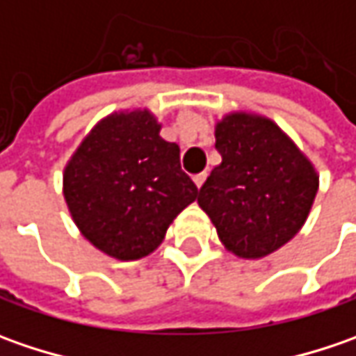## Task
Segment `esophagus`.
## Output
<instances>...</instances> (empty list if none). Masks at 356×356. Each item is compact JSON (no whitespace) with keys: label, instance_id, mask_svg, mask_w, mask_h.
I'll use <instances>...</instances> for the list:
<instances>
[{"label":"esophagus","instance_id":"34e87169","mask_svg":"<svg viewBox=\"0 0 356 356\" xmlns=\"http://www.w3.org/2000/svg\"><path fill=\"white\" fill-rule=\"evenodd\" d=\"M194 182H196V186H198V188H202V186H204V182H206V172L196 174V176H194Z\"/></svg>","mask_w":356,"mask_h":356}]
</instances>
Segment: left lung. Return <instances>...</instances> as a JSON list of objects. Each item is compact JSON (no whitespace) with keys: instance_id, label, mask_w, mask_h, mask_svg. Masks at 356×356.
<instances>
[{"instance_id":"obj_1","label":"left lung","mask_w":356,"mask_h":356,"mask_svg":"<svg viewBox=\"0 0 356 356\" xmlns=\"http://www.w3.org/2000/svg\"><path fill=\"white\" fill-rule=\"evenodd\" d=\"M222 162L200 188L227 252L259 259L293 239L319 190V174L271 118L236 111L216 124Z\"/></svg>"}]
</instances>
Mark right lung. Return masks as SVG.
<instances>
[{"instance_id":"right-lung-1","label":"right lung","mask_w":356,"mask_h":356,"mask_svg":"<svg viewBox=\"0 0 356 356\" xmlns=\"http://www.w3.org/2000/svg\"><path fill=\"white\" fill-rule=\"evenodd\" d=\"M148 108L99 120L63 170V196L79 232L120 261L156 250L174 218L198 198L180 146L160 136Z\"/></svg>"}]
</instances>
